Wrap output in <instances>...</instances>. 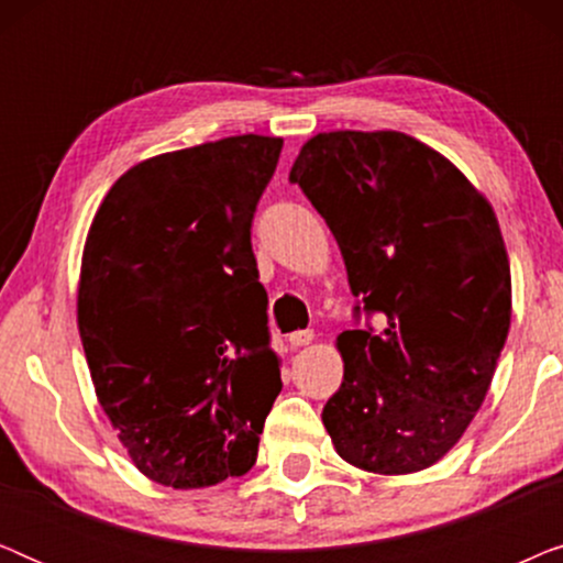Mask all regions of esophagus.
I'll return each mask as SVG.
<instances>
[{
    "label": "esophagus",
    "instance_id": "34e87169",
    "mask_svg": "<svg viewBox=\"0 0 563 563\" xmlns=\"http://www.w3.org/2000/svg\"><path fill=\"white\" fill-rule=\"evenodd\" d=\"M289 345L291 349H302V345H310L314 341L312 330H297V333H289Z\"/></svg>",
    "mask_w": 563,
    "mask_h": 563
}]
</instances>
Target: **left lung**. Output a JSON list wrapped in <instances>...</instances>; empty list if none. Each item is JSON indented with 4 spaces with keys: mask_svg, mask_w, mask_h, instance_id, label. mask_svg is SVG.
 I'll list each match as a JSON object with an SVG mask.
<instances>
[{
    "mask_svg": "<svg viewBox=\"0 0 563 563\" xmlns=\"http://www.w3.org/2000/svg\"><path fill=\"white\" fill-rule=\"evenodd\" d=\"M289 181L335 235L353 297L384 314L382 330L335 338L330 441L364 472H422L466 433L510 330L497 214L449 158L397 130L318 133Z\"/></svg>",
    "mask_w": 563,
    "mask_h": 563,
    "instance_id": "left-lung-1",
    "label": "left lung"
}]
</instances>
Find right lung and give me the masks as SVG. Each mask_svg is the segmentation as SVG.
<instances>
[{
	"label": "right lung",
	"instance_id": "add662e5",
	"mask_svg": "<svg viewBox=\"0 0 563 563\" xmlns=\"http://www.w3.org/2000/svg\"><path fill=\"white\" fill-rule=\"evenodd\" d=\"M284 141L233 135L128 168L91 220L76 320L137 472L199 489L256 464L282 391L253 212Z\"/></svg>",
	"mask_w": 563,
	"mask_h": 563
}]
</instances>
